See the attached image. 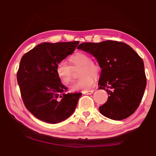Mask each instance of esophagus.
<instances>
[{"instance_id": "obj_1", "label": "esophagus", "mask_w": 156, "mask_h": 156, "mask_svg": "<svg viewBox=\"0 0 156 156\" xmlns=\"http://www.w3.org/2000/svg\"><path fill=\"white\" fill-rule=\"evenodd\" d=\"M94 90H87V91H84L83 92V94H87V95H90V94H92V93H93V92Z\"/></svg>"}]
</instances>
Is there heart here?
Returning a JSON list of instances; mask_svg holds the SVG:
<instances>
[{"instance_id":"heart-1","label":"heart","mask_w":156,"mask_h":156,"mask_svg":"<svg viewBox=\"0 0 156 156\" xmlns=\"http://www.w3.org/2000/svg\"><path fill=\"white\" fill-rule=\"evenodd\" d=\"M69 61L73 67L83 66L80 74L82 78L73 84L72 90L87 91L93 87L95 83L94 76L97 77L99 75L101 68L97 63L92 61L90 55L84 52H76L69 57ZM56 74L59 80L66 85L69 84L73 80V69L64 61L60 62L57 65Z\"/></svg>"}]
</instances>
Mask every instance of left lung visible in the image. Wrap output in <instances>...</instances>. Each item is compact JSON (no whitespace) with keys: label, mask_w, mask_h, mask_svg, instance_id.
Listing matches in <instances>:
<instances>
[{"label":"left lung","mask_w":156,"mask_h":156,"mask_svg":"<svg viewBox=\"0 0 156 156\" xmlns=\"http://www.w3.org/2000/svg\"><path fill=\"white\" fill-rule=\"evenodd\" d=\"M77 49L97 58L102 69L99 89L107 92L101 113L112 120H122L137 110L147 84L143 59L123 42L107 40L82 43Z\"/></svg>","instance_id":"obj_1"}]
</instances>
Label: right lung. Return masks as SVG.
Here are the masks:
<instances>
[{
  "instance_id": "add662e5",
  "label": "right lung",
  "mask_w": 156,
  "mask_h": 156,
  "mask_svg": "<svg viewBox=\"0 0 156 156\" xmlns=\"http://www.w3.org/2000/svg\"><path fill=\"white\" fill-rule=\"evenodd\" d=\"M78 44L43 43L23 55L16 74L20 92L25 107L39 120L58 123L74 111L82 93H67L68 88L56 74V67Z\"/></svg>"
}]
</instances>
